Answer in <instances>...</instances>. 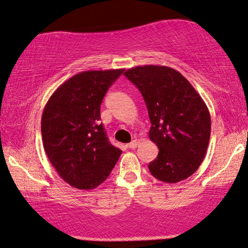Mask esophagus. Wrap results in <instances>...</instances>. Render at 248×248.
Segmentation results:
<instances>
[{
    "instance_id": "esophagus-1",
    "label": "esophagus",
    "mask_w": 248,
    "mask_h": 248,
    "mask_svg": "<svg viewBox=\"0 0 248 248\" xmlns=\"http://www.w3.org/2000/svg\"><path fill=\"white\" fill-rule=\"evenodd\" d=\"M140 140H134L133 141H131V143L128 144V147L133 148V150H134V148H136L138 145H140Z\"/></svg>"
}]
</instances>
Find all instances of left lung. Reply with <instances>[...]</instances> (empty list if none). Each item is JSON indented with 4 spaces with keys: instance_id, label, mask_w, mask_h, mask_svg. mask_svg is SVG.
Segmentation results:
<instances>
[{
    "instance_id": "1",
    "label": "left lung",
    "mask_w": 248,
    "mask_h": 248,
    "mask_svg": "<svg viewBox=\"0 0 248 248\" xmlns=\"http://www.w3.org/2000/svg\"><path fill=\"white\" fill-rule=\"evenodd\" d=\"M146 103L150 140L158 154L148 164L152 176L168 184L187 179L205 157L211 117L205 102L179 71L166 65H141L124 71Z\"/></svg>"
}]
</instances>
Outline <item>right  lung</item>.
I'll list each match as a JSON object with an SVG mask.
<instances>
[{
    "instance_id": "obj_1",
    "label": "right lung",
    "mask_w": 248,
    "mask_h": 248,
    "mask_svg": "<svg viewBox=\"0 0 248 248\" xmlns=\"http://www.w3.org/2000/svg\"><path fill=\"white\" fill-rule=\"evenodd\" d=\"M124 69L72 76L51 95L42 114L45 153L72 187L94 189L108 177L121 150L110 144L101 124V103Z\"/></svg>"
}]
</instances>
